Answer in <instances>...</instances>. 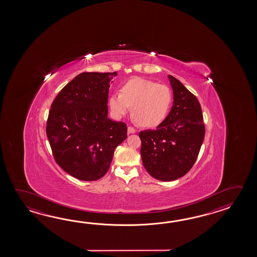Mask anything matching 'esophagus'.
<instances>
[{
  "mask_svg": "<svg viewBox=\"0 0 257 257\" xmlns=\"http://www.w3.org/2000/svg\"><path fill=\"white\" fill-rule=\"evenodd\" d=\"M136 131V130H135L134 127H132V126H128V127H127V133H128V134H133V133H135Z\"/></svg>",
  "mask_w": 257,
  "mask_h": 257,
  "instance_id": "esophagus-1",
  "label": "esophagus"
}]
</instances>
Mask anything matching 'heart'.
<instances>
[{"label": "heart", "instance_id": "heart-1", "mask_svg": "<svg viewBox=\"0 0 257 257\" xmlns=\"http://www.w3.org/2000/svg\"><path fill=\"white\" fill-rule=\"evenodd\" d=\"M173 100L167 85L143 78H132L109 97L110 109L115 117L126 115L132 107L135 120L143 126L160 125L169 112Z\"/></svg>", "mask_w": 257, "mask_h": 257}]
</instances>
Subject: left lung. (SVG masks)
<instances>
[{
  "instance_id": "1",
  "label": "left lung",
  "mask_w": 257,
  "mask_h": 257,
  "mask_svg": "<svg viewBox=\"0 0 257 257\" xmlns=\"http://www.w3.org/2000/svg\"><path fill=\"white\" fill-rule=\"evenodd\" d=\"M174 103L156 130L141 131L142 163L148 173L160 181H174L191 169L202 145L205 125L197 97L184 84L168 75Z\"/></svg>"
}]
</instances>
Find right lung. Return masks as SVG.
<instances>
[{
    "mask_svg": "<svg viewBox=\"0 0 257 257\" xmlns=\"http://www.w3.org/2000/svg\"><path fill=\"white\" fill-rule=\"evenodd\" d=\"M116 75V71L80 73L50 106L46 131L55 161L77 179L103 177L115 148L127 137L126 124L107 116L110 83Z\"/></svg>",
    "mask_w": 257,
    "mask_h": 257,
    "instance_id": "1",
    "label": "right lung"
}]
</instances>
